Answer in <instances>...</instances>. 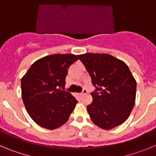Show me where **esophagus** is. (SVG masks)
<instances>
[{
	"mask_svg": "<svg viewBox=\"0 0 156 156\" xmlns=\"http://www.w3.org/2000/svg\"><path fill=\"white\" fill-rule=\"evenodd\" d=\"M87 93V89H85V88H84V89L82 90V92L80 93V95H81V96H83V95L86 94Z\"/></svg>",
	"mask_w": 156,
	"mask_h": 156,
	"instance_id": "obj_1",
	"label": "esophagus"
}]
</instances>
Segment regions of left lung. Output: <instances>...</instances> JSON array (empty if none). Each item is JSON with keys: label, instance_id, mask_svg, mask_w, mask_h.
Returning a JSON list of instances; mask_svg holds the SVG:
<instances>
[{"label": "left lung", "instance_id": "1", "mask_svg": "<svg viewBox=\"0 0 156 156\" xmlns=\"http://www.w3.org/2000/svg\"><path fill=\"white\" fill-rule=\"evenodd\" d=\"M95 90L87 112L94 124L110 129L126 120L133 109L137 83L126 63L107 54L78 55Z\"/></svg>", "mask_w": 156, "mask_h": 156}]
</instances>
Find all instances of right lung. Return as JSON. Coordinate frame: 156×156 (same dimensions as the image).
Returning a JSON list of instances; mask_svg holds the SVG:
<instances>
[{"mask_svg": "<svg viewBox=\"0 0 156 156\" xmlns=\"http://www.w3.org/2000/svg\"><path fill=\"white\" fill-rule=\"evenodd\" d=\"M75 55L45 56L30 66L21 81L22 98L33 120L44 128L54 129L68 121L78 101L64 90L69 66Z\"/></svg>", "mask_w": 156, "mask_h": 156, "instance_id": "obj_1", "label": "right lung"}]
</instances>
